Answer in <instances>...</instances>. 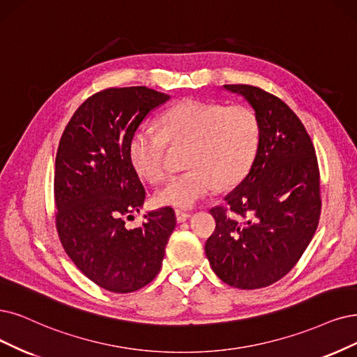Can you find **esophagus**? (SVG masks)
Listing matches in <instances>:
<instances>
[{
	"label": "esophagus",
	"instance_id": "1",
	"mask_svg": "<svg viewBox=\"0 0 357 357\" xmlns=\"http://www.w3.org/2000/svg\"><path fill=\"white\" fill-rule=\"evenodd\" d=\"M175 215H176V220L178 222H185L187 219L191 218V213L187 212V210H182V208H176L175 210Z\"/></svg>",
	"mask_w": 357,
	"mask_h": 357
}]
</instances>
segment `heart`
Returning a JSON list of instances; mask_svg holds the SVG:
<instances>
[{
    "label": "heart",
    "mask_w": 357,
    "mask_h": 357,
    "mask_svg": "<svg viewBox=\"0 0 357 357\" xmlns=\"http://www.w3.org/2000/svg\"><path fill=\"white\" fill-rule=\"evenodd\" d=\"M259 122L245 105L183 100L160 117V130L139 128L128 145L134 169L151 183L167 174V151L188 147L181 175L172 176L154 195L160 206L191 207L218 185L241 182L253 165L259 145Z\"/></svg>",
    "instance_id": "obj_1"
}]
</instances>
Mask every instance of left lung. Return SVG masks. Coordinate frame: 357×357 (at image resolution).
<instances>
[{"label": "left lung", "mask_w": 357, "mask_h": 357, "mask_svg": "<svg viewBox=\"0 0 357 357\" xmlns=\"http://www.w3.org/2000/svg\"><path fill=\"white\" fill-rule=\"evenodd\" d=\"M252 105L259 145L247 176L210 210L216 229L204 250L213 272L235 288L268 287L305 253L321 216L319 167L312 139L288 105L252 85H223Z\"/></svg>", "instance_id": "1"}]
</instances>
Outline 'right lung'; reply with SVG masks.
<instances>
[{"instance_id": "obj_1", "label": "right lung", "mask_w": 357, "mask_h": 357, "mask_svg": "<svg viewBox=\"0 0 357 357\" xmlns=\"http://www.w3.org/2000/svg\"><path fill=\"white\" fill-rule=\"evenodd\" d=\"M169 98L147 86L100 91L81 104L60 138L54 174L59 238L76 268L112 293L137 291L155 278L176 227L172 207L144 215L138 228L125 227V218L139 212L145 200L129 139Z\"/></svg>"}]
</instances>
